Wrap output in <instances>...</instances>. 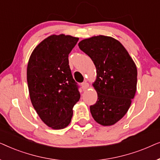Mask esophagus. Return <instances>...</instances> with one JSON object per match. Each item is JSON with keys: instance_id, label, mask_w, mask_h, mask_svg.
Instances as JSON below:
<instances>
[{"instance_id": "34e87169", "label": "esophagus", "mask_w": 160, "mask_h": 160, "mask_svg": "<svg viewBox=\"0 0 160 160\" xmlns=\"http://www.w3.org/2000/svg\"><path fill=\"white\" fill-rule=\"evenodd\" d=\"M89 87V85L88 82H87V81H85V82H84L82 84V88L83 90H85V89H88Z\"/></svg>"}]
</instances>
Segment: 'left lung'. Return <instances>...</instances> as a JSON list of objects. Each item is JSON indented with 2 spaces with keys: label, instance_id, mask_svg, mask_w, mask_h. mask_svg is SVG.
<instances>
[{
  "label": "left lung",
  "instance_id": "obj_1",
  "mask_svg": "<svg viewBox=\"0 0 160 160\" xmlns=\"http://www.w3.org/2000/svg\"><path fill=\"white\" fill-rule=\"evenodd\" d=\"M78 47L97 71L93 87L98 100L90 106L92 116L101 125H113L126 114L135 97L136 65L123 45L111 37L93 36L80 41Z\"/></svg>",
  "mask_w": 160,
  "mask_h": 160
}]
</instances>
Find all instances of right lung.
Segmentation results:
<instances>
[{
    "mask_svg": "<svg viewBox=\"0 0 160 160\" xmlns=\"http://www.w3.org/2000/svg\"><path fill=\"white\" fill-rule=\"evenodd\" d=\"M78 41V38L64 34L52 35L35 48L28 61L30 100L41 119L54 130L68 125L73 107L80 99L68 61Z\"/></svg>",
    "mask_w": 160,
    "mask_h": 160,
    "instance_id": "right-lung-1",
    "label": "right lung"
}]
</instances>
